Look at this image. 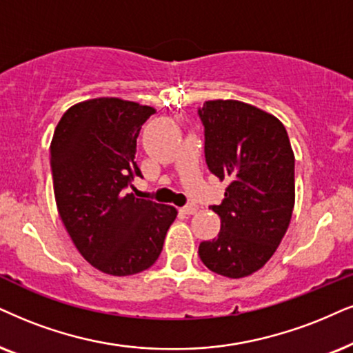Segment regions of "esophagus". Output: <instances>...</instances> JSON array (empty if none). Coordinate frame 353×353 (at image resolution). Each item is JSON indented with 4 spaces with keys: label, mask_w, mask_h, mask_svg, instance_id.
<instances>
[{
    "label": "esophagus",
    "mask_w": 353,
    "mask_h": 353,
    "mask_svg": "<svg viewBox=\"0 0 353 353\" xmlns=\"http://www.w3.org/2000/svg\"><path fill=\"white\" fill-rule=\"evenodd\" d=\"M197 210H199L197 205L189 203V205H185V207H182L181 212L185 213V215H194V213H197Z\"/></svg>",
    "instance_id": "obj_1"
}]
</instances>
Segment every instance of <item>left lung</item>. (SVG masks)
Listing matches in <instances>:
<instances>
[{
    "instance_id": "obj_1",
    "label": "left lung",
    "mask_w": 353,
    "mask_h": 353,
    "mask_svg": "<svg viewBox=\"0 0 353 353\" xmlns=\"http://www.w3.org/2000/svg\"><path fill=\"white\" fill-rule=\"evenodd\" d=\"M205 161L228 182L225 199L212 205L221 220L215 239L199 256L228 279L257 272L287 233L295 205V154L283 123L241 101H207L199 109Z\"/></svg>"
}]
</instances>
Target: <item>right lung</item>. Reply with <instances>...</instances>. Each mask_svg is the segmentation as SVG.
<instances>
[{
	"label": "right lung",
	"mask_w": 353,
	"mask_h": 353,
	"mask_svg": "<svg viewBox=\"0 0 353 353\" xmlns=\"http://www.w3.org/2000/svg\"><path fill=\"white\" fill-rule=\"evenodd\" d=\"M153 107L101 97L70 107L50 145L57 208L71 241L104 274H140L158 261L171 205L137 199V138Z\"/></svg>",
	"instance_id": "add662e5"
}]
</instances>
